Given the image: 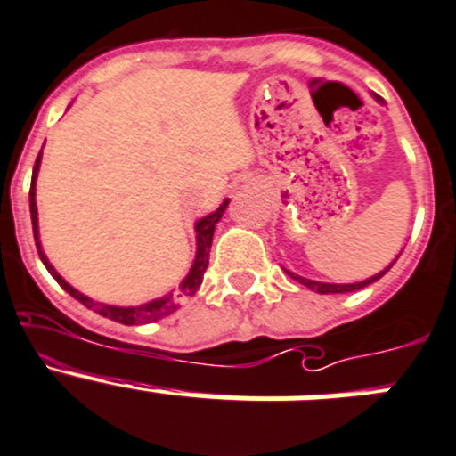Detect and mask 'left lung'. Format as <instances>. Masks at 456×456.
<instances>
[{
  "mask_svg": "<svg viewBox=\"0 0 456 456\" xmlns=\"http://www.w3.org/2000/svg\"><path fill=\"white\" fill-rule=\"evenodd\" d=\"M373 96H376V94H373ZM376 101H378V103H380V96H376ZM398 256H401V254H398ZM398 256L394 258V263L398 261ZM394 263H391V265H394ZM391 265H387L385 270H382V272H378V274H373V276H369V279L360 281V283H322V281L305 279V276H299V274H295V272H288V270H286V272H288V274L292 276V279H295V281H299L301 286L310 288V290L319 292V295H342V292H355V290H362V288L371 286L373 281H378V279H380V276H385L387 272H389V267H391Z\"/></svg>",
  "mask_w": 456,
  "mask_h": 456,
  "instance_id": "left-lung-1",
  "label": "left lung"
}]
</instances>
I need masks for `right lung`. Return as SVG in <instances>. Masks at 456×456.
<instances>
[{"instance_id": "right-lung-1", "label": "right lung", "mask_w": 456, "mask_h": 456, "mask_svg": "<svg viewBox=\"0 0 456 456\" xmlns=\"http://www.w3.org/2000/svg\"><path fill=\"white\" fill-rule=\"evenodd\" d=\"M40 159H42V151H40V155H37L36 166H33L31 191H28V207H31L33 236H36V248H37V254H40L42 263H45V267L49 270V274L53 276L58 283H61L62 290L69 292L74 299H78L80 304L87 305V308H92L94 313L103 314V317L114 319V322H118V324H126V326L151 324V322H157V319L168 317V314H173L177 308H180L182 301L191 299V297L198 292V288L202 286L204 272H207V265H208V252H211V240H214L216 224H218V220L223 218L229 200H224V202L216 208L214 214L204 216V218H200L198 223H195V242H198V252H195V261H193V265H191L189 274L184 276V281H182L177 290L168 292V295L159 297V299H152V301H148V304H142V305H127V308H123V305H108V304H101V301L89 299L87 295H83V292H78L76 288H71L69 283H67V281L53 270V265L49 263V258H46L45 252H42L40 232H37V204H36V180H37V170H40Z\"/></svg>"}]
</instances>
